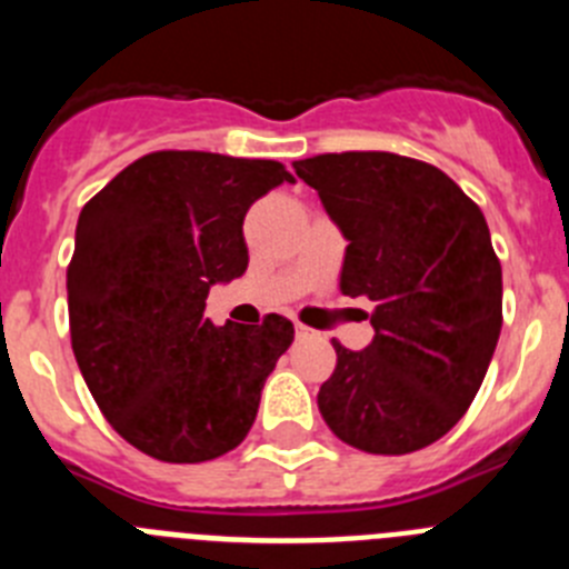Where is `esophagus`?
<instances>
[{"mask_svg": "<svg viewBox=\"0 0 569 569\" xmlns=\"http://www.w3.org/2000/svg\"><path fill=\"white\" fill-rule=\"evenodd\" d=\"M296 336H299V339H308V336H313V330L305 328V325H296Z\"/></svg>", "mask_w": 569, "mask_h": 569, "instance_id": "34e87169", "label": "esophagus"}]
</instances>
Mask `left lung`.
I'll return each instance as SVG.
<instances>
[{"label": "left lung", "mask_w": 569, "mask_h": 569, "mask_svg": "<svg viewBox=\"0 0 569 569\" xmlns=\"http://www.w3.org/2000/svg\"><path fill=\"white\" fill-rule=\"evenodd\" d=\"M293 170L347 239L341 293L373 305L365 350L333 341L321 419L365 453L433 445L476 399L501 333L485 213L450 176L399 153H321Z\"/></svg>", "instance_id": "left-lung-1"}]
</instances>
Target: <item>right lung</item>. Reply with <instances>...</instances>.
Returning a JSON list of instances; mask_svg holds the SVG:
<instances>
[{
	"label": "right lung",
	"instance_id": "right-lung-1",
	"mask_svg": "<svg viewBox=\"0 0 569 569\" xmlns=\"http://www.w3.org/2000/svg\"><path fill=\"white\" fill-rule=\"evenodd\" d=\"M293 182L284 164L159 150L82 208L68 268L70 345L104 419L170 465L224 456L248 436L293 325L216 328L213 284L248 270L244 216Z\"/></svg>",
	"mask_w": 569,
	"mask_h": 569
}]
</instances>
